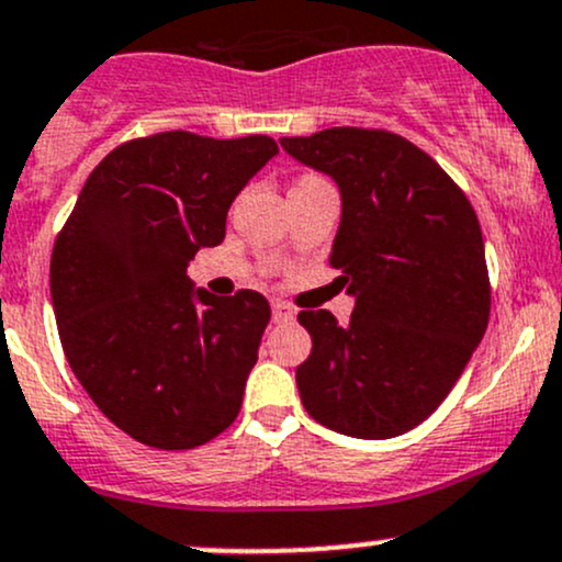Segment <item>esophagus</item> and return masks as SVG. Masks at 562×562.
Wrapping results in <instances>:
<instances>
[{
	"instance_id": "esophagus-1",
	"label": "esophagus",
	"mask_w": 562,
	"mask_h": 562,
	"mask_svg": "<svg viewBox=\"0 0 562 562\" xmlns=\"http://www.w3.org/2000/svg\"><path fill=\"white\" fill-rule=\"evenodd\" d=\"M271 317L274 323H291L296 317V310L288 301H271Z\"/></svg>"
}]
</instances>
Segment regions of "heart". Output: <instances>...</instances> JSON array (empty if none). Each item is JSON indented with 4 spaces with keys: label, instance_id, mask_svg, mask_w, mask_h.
I'll return each instance as SVG.
<instances>
[{
    "label": "heart",
    "instance_id": "obj_1",
    "mask_svg": "<svg viewBox=\"0 0 562 562\" xmlns=\"http://www.w3.org/2000/svg\"><path fill=\"white\" fill-rule=\"evenodd\" d=\"M301 180H312V175L310 177H301Z\"/></svg>",
    "mask_w": 562,
    "mask_h": 562
}]
</instances>
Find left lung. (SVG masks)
Wrapping results in <instances>:
<instances>
[{
  "instance_id": "1",
  "label": "left lung",
  "mask_w": 562,
  "mask_h": 562,
  "mask_svg": "<svg viewBox=\"0 0 562 562\" xmlns=\"http://www.w3.org/2000/svg\"><path fill=\"white\" fill-rule=\"evenodd\" d=\"M280 145L339 186L328 261L334 285L356 299L347 323L299 312L312 336L296 369L301 404L336 434L393 439L447 398L487 328L476 212L428 153L393 132L339 126Z\"/></svg>"
}]
</instances>
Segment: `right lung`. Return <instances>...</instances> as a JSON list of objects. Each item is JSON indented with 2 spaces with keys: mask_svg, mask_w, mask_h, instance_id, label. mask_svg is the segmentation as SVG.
I'll use <instances>...</instances> for the list:
<instances>
[{
  "mask_svg": "<svg viewBox=\"0 0 562 562\" xmlns=\"http://www.w3.org/2000/svg\"><path fill=\"white\" fill-rule=\"evenodd\" d=\"M277 153L266 134L123 142L88 175L53 245L64 356L104 417L142 445L193 450L239 415L269 301L212 296L188 263L221 245L228 206Z\"/></svg>",
  "mask_w": 562,
  "mask_h": 562,
  "instance_id": "obj_1",
  "label": "right lung"
}]
</instances>
